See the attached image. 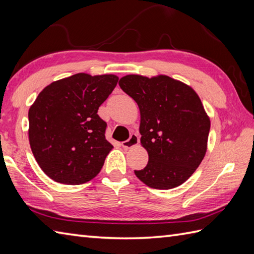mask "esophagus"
I'll return each mask as SVG.
<instances>
[{"label":"esophagus","mask_w":254,"mask_h":254,"mask_svg":"<svg viewBox=\"0 0 254 254\" xmlns=\"http://www.w3.org/2000/svg\"><path fill=\"white\" fill-rule=\"evenodd\" d=\"M139 143V137L137 134H132V135L130 136V138L127 139V141H124L122 142V147L123 148H131L133 146H135V145H137Z\"/></svg>","instance_id":"1"}]
</instances>
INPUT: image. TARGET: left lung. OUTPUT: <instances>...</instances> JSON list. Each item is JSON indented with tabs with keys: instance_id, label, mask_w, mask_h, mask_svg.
<instances>
[{
	"instance_id": "left-lung-1",
	"label": "left lung",
	"mask_w": 254,
	"mask_h": 254,
	"mask_svg": "<svg viewBox=\"0 0 254 254\" xmlns=\"http://www.w3.org/2000/svg\"><path fill=\"white\" fill-rule=\"evenodd\" d=\"M141 112V144L148 153L144 169L134 170L145 185L169 190L196 170L206 153L210 127L202 101L190 86L167 75H127L119 80Z\"/></svg>"
}]
</instances>
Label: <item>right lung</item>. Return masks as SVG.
<instances>
[{
    "instance_id": "add662e5",
    "label": "right lung",
    "mask_w": 254,
    "mask_h": 254,
    "mask_svg": "<svg viewBox=\"0 0 254 254\" xmlns=\"http://www.w3.org/2000/svg\"><path fill=\"white\" fill-rule=\"evenodd\" d=\"M118 79L112 74H75L48 85L29 108L31 152L52 180L82 185L99 174L113 146L97 112Z\"/></svg>"
}]
</instances>
